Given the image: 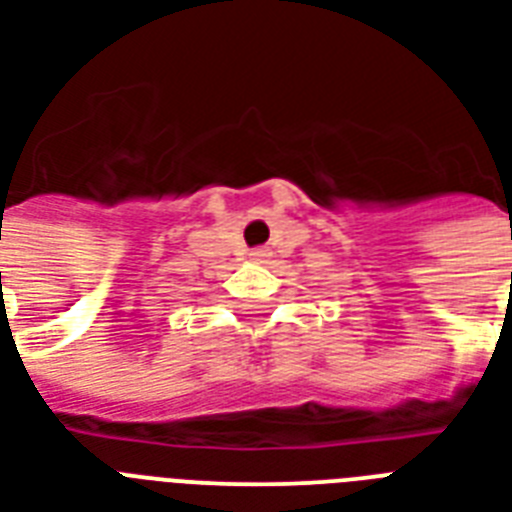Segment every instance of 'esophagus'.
<instances>
[{"label": "esophagus", "instance_id": "esophagus-1", "mask_svg": "<svg viewBox=\"0 0 512 512\" xmlns=\"http://www.w3.org/2000/svg\"><path fill=\"white\" fill-rule=\"evenodd\" d=\"M249 255H252V260H265V257L271 255V252H268V249H252V252H249Z\"/></svg>", "mask_w": 512, "mask_h": 512}]
</instances>
